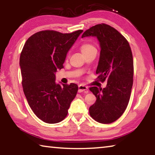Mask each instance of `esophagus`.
<instances>
[{"label": "esophagus", "instance_id": "esophagus-1", "mask_svg": "<svg viewBox=\"0 0 155 155\" xmlns=\"http://www.w3.org/2000/svg\"><path fill=\"white\" fill-rule=\"evenodd\" d=\"M78 91L79 93H81V92L87 93L88 92L87 87H86V86H85V85H78Z\"/></svg>", "mask_w": 155, "mask_h": 155}]
</instances>
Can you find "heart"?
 I'll return each instance as SVG.
<instances>
[{
    "label": "heart",
    "instance_id": "heart-1",
    "mask_svg": "<svg viewBox=\"0 0 155 155\" xmlns=\"http://www.w3.org/2000/svg\"><path fill=\"white\" fill-rule=\"evenodd\" d=\"M81 52L84 53H87V52H90L91 51H94V50H96L95 47L93 45H91L90 44H83L81 47Z\"/></svg>",
    "mask_w": 155,
    "mask_h": 155
}]
</instances>
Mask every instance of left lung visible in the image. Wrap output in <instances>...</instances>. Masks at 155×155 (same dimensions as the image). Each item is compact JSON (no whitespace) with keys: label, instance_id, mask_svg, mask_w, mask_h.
<instances>
[{"label":"left lung","instance_id":"8db88e82","mask_svg":"<svg viewBox=\"0 0 155 155\" xmlns=\"http://www.w3.org/2000/svg\"><path fill=\"white\" fill-rule=\"evenodd\" d=\"M96 37L101 52L96 74L98 80L107 81L106 87L90 90L96 98L89 111L102 124L115 122L123 114L129 102L133 82V59L129 44L116 29L105 24L94 26L81 38Z\"/></svg>","mask_w":155,"mask_h":155}]
</instances>
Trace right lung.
<instances>
[{
	"instance_id": "1",
	"label": "right lung",
	"mask_w": 155,
	"mask_h": 155,
	"mask_svg": "<svg viewBox=\"0 0 155 155\" xmlns=\"http://www.w3.org/2000/svg\"><path fill=\"white\" fill-rule=\"evenodd\" d=\"M82 32L40 31L28 39L21 52L25 95L36 116L48 124L62 121L77 95V84L57 83L55 73L64 68L68 51Z\"/></svg>"
}]
</instances>
